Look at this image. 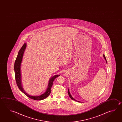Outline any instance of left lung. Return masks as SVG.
<instances>
[{"mask_svg":"<svg viewBox=\"0 0 122 122\" xmlns=\"http://www.w3.org/2000/svg\"><path fill=\"white\" fill-rule=\"evenodd\" d=\"M103 57H104V59H105V60H106V62L107 63V60H106V57H105V56H104V55H103ZM68 94H69V97L71 98V99H72V100H74V101H77L76 100H75V99H74L72 97V96H71V95L70 93V92H69V89H68ZM78 102H79V101H78Z\"/></svg>","mask_w":122,"mask_h":122,"instance_id":"obj_1","label":"left lung"}]
</instances>
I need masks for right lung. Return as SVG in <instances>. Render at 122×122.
<instances>
[{
    "instance_id": "obj_1",
    "label": "right lung",
    "mask_w": 122,
    "mask_h": 122,
    "mask_svg": "<svg viewBox=\"0 0 122 122\" xmlns=\"http://www.w3.org/2000/svg\"><path fill=\"white\" fill-rule=\"evenodd\" d=\"M26 47V44H24L21 47L20 50L19 51L18 54L16 58V60L15 62V65H14V70L15 72V78L16 80V84L17 85L19 89L21 90V92H23L24 94L26 95L31 99L35 100H44L51 93V89L52 86L53 85V81L56 77L60 76L59 75H55L54 76L52 77L50 79L49 82L48 87H47V89L43 94H41V95L37 96H32L29 95V94H27L25 91L23 90V88L21 86V72H20V66H21V62L22 59L23 54L24 51L25 50Z\"/></svg>"
}]
</instances>
